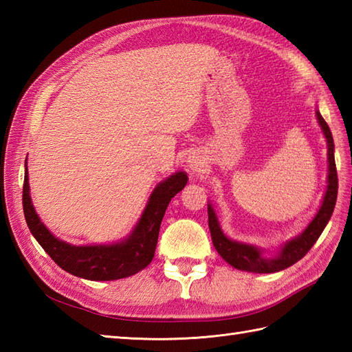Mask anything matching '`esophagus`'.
I'll use <instances>...</instances> for the list:
<instances>
[{"instance_id":"34e87169","label":"esophagus","mask_w":352,"mask_h":352,"mask_svg":"<svg viewBox=\"0 0 352 352\" xmlns=\"http://www.w3.org/2000/svg\"><path fill=\"white\" fill-rule=\"evenodd\" d=\"M190 166H192V168H197L198 164H197V162H192V163H190Z\"/></svg>"}]
</instances>
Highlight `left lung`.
<instances>
[{"instance_id": "1", "label": "left lung", "mask_w": 352, "mask_h": 352, "mask_svg": "<svg viewBox=\"0 0 352 352\" xmlns=\"http://www.w3.org/2000/svg\"><path fill=\"white\" fill-rule=\"evenodd\" d=\"M316 116H318L319 125L322 126V131L325 134L327 144H328V162H330V166H328V188L325 192L322 206H320L315 219L310 222V226L305 228V231L301 236H298L296 239H294V241H290L284 245L278 256L274 258H265L261 257L260 250L254 248V246L230 241L228 237L223 236L212 206L207 207L208 228H210L214 248L221 254V257L233 267L241 269V271H248V272H256V274H272V272L283 271V269H286L294 263H296L298 260H301L305 254L311 250V246L316 243L319 236L322 234L324 228L327 227V223L333 214L336 199H338L339 180H338V170H336L334 142H333L330 126H328V124L325 122V119L320 116L319 111H316Z\"/></svg>"}]
</instances>
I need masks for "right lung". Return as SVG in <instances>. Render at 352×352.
Masks as SVG:
<instances>
[{
    "mask_svg": "<svg viewBox=\"0 0 352 352\" xmlns=\"http://www.w3.org/2000/svg\"><path fill=\"white\" fill-rule=\"evenodd\" d=\"M186 183L188 175L184 172H177L157 186L133 234L125 242L116 245L72 246L52 236L34 212L30 198L27 168L22 188V206L32 234L58 266L81 278L110 281L138 274L151 263L164 212L170 199L184 188Z\"/></svg>",
    "mask_w": 352,
    "mask_h": 352,
    "instance_id": "1",
    "label": "right lung"
}]
</instances>
